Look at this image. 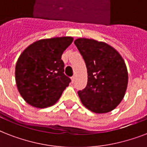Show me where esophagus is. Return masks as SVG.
<instances>
[{
    "label": "esophagus",
    "mask_w": 147,
    "mask_h": 147,
    "mask_svg": "<svg viewBox=\"0 0 147 147\" xmlns=\"http://www.w3.org/2000/svg\"><path fill=\"white\" fill-rule=\"evenodd\" d=\"M71 82L73 83L74 82H75V79H76V77H75V76H72V77H71Z\"/></svg>",
    "instance_id": "34e87169"
}]
</instances>
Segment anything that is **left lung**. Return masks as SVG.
I'll list each match as a JSON object with an SVG mask.
<instances>
[{"instance_id": "obj_1", "label": "left lung", "mask_w": 147, "mask_h": 147, "mask_svg": "<svg viewBox=\"0 0 147 147\" xmlns=\"http://www.w3.org/2000/svg\"><path fill=\"white\" fill-rule=\"evenodd\" d=\"M74 43L88 71L87 85L78 92L81 101L97 114L111 111L121 103L127 87V69L123 58L105 42L79 38Z\"/></svg>"}]
</instances>
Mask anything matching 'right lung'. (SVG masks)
<instances>
[{"mask_svg":"<svg viewBox=\"0 0 147 147\" xmlns=\"http://www.w3.org/2000/svg\"><path fill=\"white\" fill-rule=\"evenodd\" d=\"M73 38L55 37L38 40L20 55L15 78L20 94L31 106H52L58 101L71 79L64 74L63 52Z\"/></svg>","mask_w":147,"mask_h":147,"instance_id":"right-lung-1","label":"right lung"}]
</instances>
